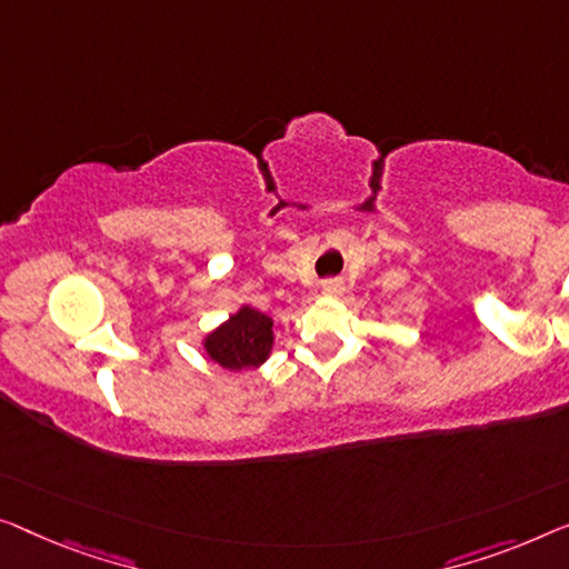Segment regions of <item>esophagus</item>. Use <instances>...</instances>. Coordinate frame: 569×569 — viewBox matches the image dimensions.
I'll list each match as a JSON object with an SVG mask.
<instances>
[{
    "instance_id": "esophagus-1",
    "label": "esophagus",
    "mask_w": 569,
    "mask_h": 569,
    "mask_svg": "<svg viewBox=\"0 0 569 569\" xmlns=\"http://www.w3.org/2000/svg\"><path fill=\"white\" fill-rule=\"evenodd\" d=\"M342 291H345V286H342V281H337V278L321 283V293L325 296H342Z\"/></svg>"
}]
</instances>
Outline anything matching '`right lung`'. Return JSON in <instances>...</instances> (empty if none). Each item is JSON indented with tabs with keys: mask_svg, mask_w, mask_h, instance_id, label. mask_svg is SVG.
<instances>
[{
	"mask_svg": "<svg viewBox=\"0 0 569 569\" xmlns=\"http://www.w3.org/2000/svg\"><path fill=\"white\" fill-rule=\"evenodd\" d=\"M203 350L219 368H258L273 350V319L252 307H242L214 332L203 337Z\"/></svg>",
	"mask_w": 569,
	"mask_h": 569,
	"instance_id": "add662e5",
	"label": "right lung"
}]
</instances>
